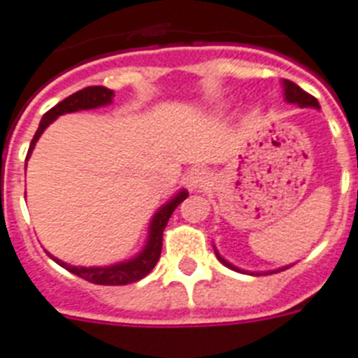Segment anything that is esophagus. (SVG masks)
<instances>
[{
  "mask_svg": "<svg viewBox=\"0 0 358 358\" xmlns=\"http://www.w3.org/2000/svg\"><path fill=\"white\" fill-rule=\"evenodd\" d=\"M187 187L191 189H202L203 185L207 184V180H209V176H207V173L203 169H193L191 173L187 174Z\"/></svg>",
  "mask_w": 358,
  "mask_h": 358,
  "instance_id": "esophagus-1",
  "label": "esophagus"
}]
</instances>
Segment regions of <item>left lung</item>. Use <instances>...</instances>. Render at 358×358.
Instances as JSON below:
<instances>
[{
    "mask_svg": "<svg viewBox=\"0 0 358 358\" xmlns=\"http://www.w3.org/2000/svg\"><path fill=\"white\" fill-rule=\"evenodd\" d=\"M282 85H284V96H286V101H289V103H296L299 107H313V109H320V105H318L317 98H315V96H311V94H308V92H306L304 89H300L296 83L289 82V80H284V83H282ZM216 257H218V260H220L224 266L229 267V269H235V271H242V269L235 267L233 264L227 262V260H224V258H222L218 253H216ZM287 267H289V266L282 267V269H287ZM278 271H280V269H276V271H269V273H278ZM251 275H253V273H251ZM258 275H260V273H258Z\"/></svg>",
    "mask_w": 358,
    "mask_h": 358,
    "instance_id": "8db88e82",
    "label": "left lung"
}]
</instances>
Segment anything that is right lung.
Listing matches in <instances>:
<instances>
[{
    "mask_svg": "<svg viewBox=\"0 0 358 358\" xmlns=\"http://www.w3.org/2000/svg\"><path fill=\"white\" fill-rule=\"evenodd\" d=\"M114 92L107 87L94 85V87H85L82 91L74 92L69 98H65L63 101H59L58 105H54L52 109L47 110L43 114V118L40 122V127L36 131L34 138H32L31 147H29V152H27V160L31 156L32 149H34L38 138L41 136L45 129L49 127L54 120L62 116L65 113H76V110H87V109H96V107H101V105L113 103ZM25 160V162H27ZM187 191H180L174 198H171L169 202L162 206L158 211L152 216L151 225H149V236H147V244L143 248V251L138 257L131 258L127 262L114 264V266H105V267H82V266H71V264H65L62 260H58L56 257L49 255L54 262L58 266L65 267L67 271H71L72 275L80 276L83 280L92 282V284H100V286H125V284H131V282L142 280L143 276H147L152 271V267L156 266V262L160 260L162 253V240H164V229L167 222H169L171 215L180 203L184 202L187 198Z\"/></svg>",
    "mask_w": 358,
    "mask_h": 358,
    "instance_id": "obj_1",
    "label": "right lung"
}]
</instances>
